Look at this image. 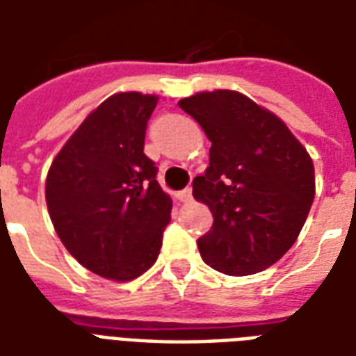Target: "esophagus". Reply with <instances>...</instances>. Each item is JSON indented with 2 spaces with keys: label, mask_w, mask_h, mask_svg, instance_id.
<instances>
[{
  "label": "esophagus",
  "mask_w": 356,
  "mask_h": 356,
  "mask_svg": "<svg viewBox=\"0 0 356 356\" xmlns=\"http://www.w3.org/2000/svg\"><path fill=\"white\" fill-rule=\"evenodd\" d=\"M179 200L183 202V204L193 202V188H185V191H181V193H179Z\"/></svg>",
  "instance_id": "esophagus-1"
}]
</instances>
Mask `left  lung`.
<instances>
[{
  "mask_svg": "<svg viewBox=\"0 0 356 356\" xmlns=\"http://www.w3.org/2000/svg\"><path fill=\"white\" fill-rule=\"evenodd\" d=\"M211 140L209 168L193 181L213 225L198 240L204 261L231 276L275 265L298 240L314 200L311 156L282 120L238 91L179 101Z\"/></svg>",
  "mask_w": 356,
  "mask_h": 356,
  "instance_id": "left-lung-1",
  "label": "left lung"
}]
</instances>
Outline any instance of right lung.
<instances>
[{"mask_svg": "<svg viewBox=\"0 0 356 356\" xmlns=\"http://www.w3.org/2000/svg\"><path fill=\"white\" fill-rule=\"evenodd\" d=\"M156 95L116 93L101 102L51 163L45 200L58 238L95 275L127 282L152 267L171 198L145 150Z\"/></svg>", "mask_w": 356, "mask_h": 356, "instance_id": "add662e5", "label": "right lung"}]
</instances>
